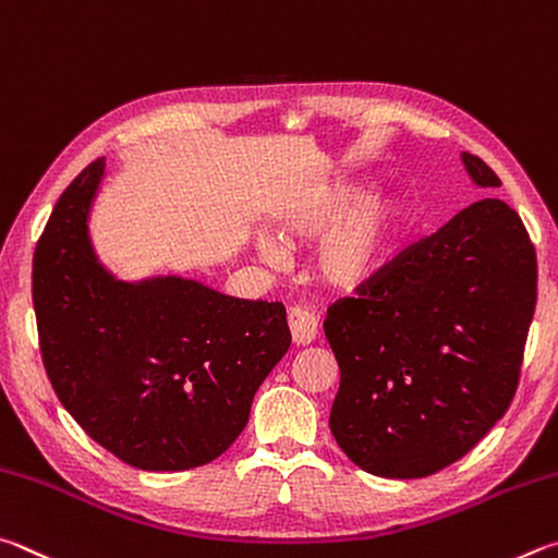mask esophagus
<instances>
[{
	"label": "esophagus",
	"mask_w": 558,
	"mask_h": 558,
	"mask_svg": "<svg viewBox=\"0 0 558 558\" xmlns=\"http://www.w3.org/2000/svg\"><path fill=\"white\" fill-rule=\"evenodd\" d=\"M289 330H291V340H294L296 345H308L314 343L318 336V320L314 314H308L306 308H291Z\"/></svg>",
	"instance_id": "1"
}]
</instances>
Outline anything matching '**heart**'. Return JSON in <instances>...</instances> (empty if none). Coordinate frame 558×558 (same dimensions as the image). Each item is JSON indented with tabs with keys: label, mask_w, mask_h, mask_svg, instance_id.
<instances>
[{
	"label": "heart",
	"mask_w": 558,
	"mask_h": 558,
	"mask_svg": "<svg viewBox=\"0 0 558 558\" xmlns=\"http://www.w3.org/2000/svg\"><path fill=\"white\" fill-rule=\"evenodd\" d=\"M399 213L387 201H365L355 185H338L320 193L304 208L289 213L284 230L296 238H327L318 242L314 267L326 284L355 289L375 279L385 267L399 234ZM259 252L267 262L281 257L279 244L262 238Z\"/></svg>",
	"instance_id": "b5f03b06"
}]
</instances>
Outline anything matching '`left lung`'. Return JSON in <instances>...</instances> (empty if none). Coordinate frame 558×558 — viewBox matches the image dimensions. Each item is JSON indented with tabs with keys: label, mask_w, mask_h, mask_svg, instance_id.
Returning a JSON list of instances; mask_svg holds the SVG:
<instances>
[{
	"label": "left lung",
	"mask_w": 558,
	"mask_h": 558,
	"mask_svg": "<svg viewBox=\"0 0 558 558\" xmlns=\"http://www.w3.org/2000/svg\"><path fill=\"white\" fill-rule=\"evenodd\" d=\"M471 179L497 189L483 159ZM536 306V252L500 198H483L389 259L324 330L340 367L330 432L379 477H426L463 458L510 409Z\"/></svg>",
	"instance_id": "obj_1"
}]
</instances>
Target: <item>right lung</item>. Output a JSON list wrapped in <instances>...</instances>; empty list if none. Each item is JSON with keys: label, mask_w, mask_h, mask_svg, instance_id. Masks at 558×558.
Here are the masks:
<instances>
[{"label": "right lung", "mask_w": 558, "mask_h": 558, "mask_svg": "<svg viewBox=\"0 0 558 558\" xmlns=\"http://www.w3.org/2000/svg\"><path fill=\"white\" fill-rule=\"evenodd\" d=\"M95 159L61 193L36 242L32 296L56 397L122 463L189 471L225 453L291 343L279 301L166 277L114 281L87 242Z\"/></svg>", "instance_id": "right-lung-1"}]
</instances>
